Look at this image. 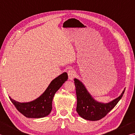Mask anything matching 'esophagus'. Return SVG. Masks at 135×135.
<instances>
[{
    "mask_svg": "<svg viewBox=\"0 0 135 135\" xmlns=\"http://www.w3.org/2000/svg\"><path fill=\"white\" fill-rule=\"evenodd\" d=\"M68 77H69V79L70 80H71L74 78L75 77V71L74 70L72 69H70L68 71Z\"/></svg>",
    "mask_w": 135,
    "mask_h": 135,
    "instance_id": "obj_1",
    "label": "esophagus"
}]
</instances>
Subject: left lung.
<instances>
[{"label":"left lung","instance_id":"left-lung-1","mask_svg":"<svg viewBox=\"0 0 135 135\" xmlns=\"http://www.w3.org/2000/svg\"><path fill=\"white\" fill-rule=\"evenodd\" d=\"M77 95L76 111L84 119L98 120L105 117L113 109L122 97L125 89L118 98L108 103H101L95 101L88 92L84 85L79 80L74 79Z\"/></svg>","mask_w":135,"mask_h":135}]
</instances>
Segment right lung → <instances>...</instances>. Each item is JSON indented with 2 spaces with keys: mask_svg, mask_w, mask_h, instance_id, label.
Listing matches in <instances>:
<instances>
[{
  "mask_svg": "<svg viewBox=\"0 0 135 135\" xmlns=\"http://www.w3.org/2000/svg\"><path fill=\"white\" fill-rule=\"evenodd\" d=\"M68 76L64 72L54 79L49 84L47 89L40 97L31 102L19 103L9 97L18 111L24 116L29 118H40L47 116L52 109V100L55 93L63 84L67 81Z\"/></svg>",
  "mask_w": 135,
  "mask_h": 135,
  "instance_id": "right-lung-1",
  "label": "right lung"
}]
</instances>
